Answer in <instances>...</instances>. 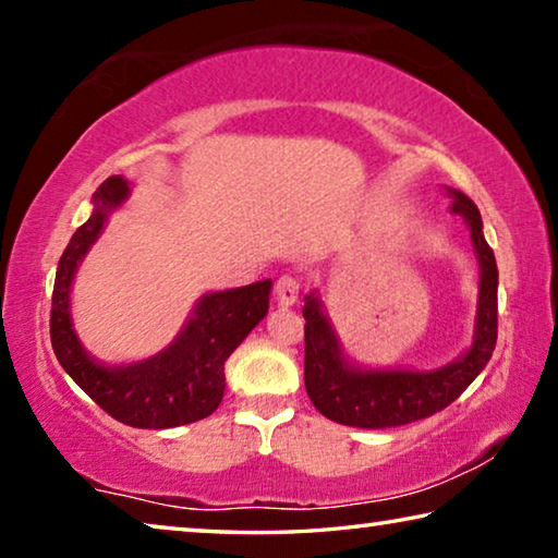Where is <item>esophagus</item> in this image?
I'll return each mask as SVG.
<instances>
[{"label": "esophagus", "mask_w": 558, "mask_h": 558, "mask_svg": "<svg viewBox=\"0 0 558 558\" xmlns=\"http://www.w3.org/2000/svg\"><path fill=\"white\" fill-rule=\"evenodd\" d=\"M298 292H300V282L295 278H290V276L278 278V282H276V300H278L280 307L295 305Z\"/></svg>", "instance_id": "esophagus-1"}]
</instances>
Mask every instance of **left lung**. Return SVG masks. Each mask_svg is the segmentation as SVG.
Listing matches in <instances>:
<instances>
[{
	"label": "left lung",
	"mask_w": 558,
	"mask_h": 558,
	"mask_svg": "<svg viewBox=\"0 0 558 558\" xmlns=\"http://www.w3.org/2000/svg\"><path fill=\"white\" fill-rule=\"evenodd\" d=\"M452 214L470 229L480 263V295L472 344L456 362L433 372L362 369L349 362L335 335L325 305L315 292L305 298V389L315 409L329 421L354 428H393L428 418L450 405L485 369L497 344V263L483 235L477 206L458 189Z\"/></svg>",
	"instance_id": "obj_1"
}]
</instances>
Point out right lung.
Masks as SVG:
<instances>
[{"label": "right lung", "mask_w": 558, "mask_h": 558, "mask_svg": "<svg viewBox=\"0 0 558 558\" xmlns=\"http://www.w3.org/2000/svg\"><path fill=\"white\" fill-rule=\"evenodd\" d=\"M130 196L120 174L93 194L90 219L71 235L51 300V344L65 374L112 418L132 428H174L211 415L223 399V364L268 313L270 280L209 292L172 344L132 364H102L83 349L71 319V286L81 260L106 229L108 214Z\"/></svg>", "instance_id": "obj_1"}]
</instances>
